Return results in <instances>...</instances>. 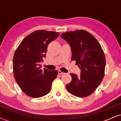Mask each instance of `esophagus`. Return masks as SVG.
<instances>
[{
    "instance_id": "obj_1",
    "label": "esophagus",
    "mask_w": 121,
    "mask_h": 121,
    "mask_svg": "<svg viewBox=\"0 0 121 121\" xmlns=\"http://www.w3.org/2000/svg\"><path fill=\"white\" fill-rule=\"evenodd\" d=\"M58 74H60V75H63V74H64V73L62 72V71H60V70H58Z\"/></svg>"
}]
</instances>
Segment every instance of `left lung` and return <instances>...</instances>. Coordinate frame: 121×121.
<instances>
[{"label":"left lung","instance_id":"obj_1","mask_svg":"<svg viewBox=\"0 0 121 121\" xmlns=\"http://www.w3.org/2000/svg\"><path fill=\"white\" fill-rule=\"evenodd\" d=\"M60 36L70 46L72 60L75 61L81 70L79 77L70 74L72 79L66 89L79 97L90 95L105 75L106 59L101 46L92 35L82 30L63 33Z\"/></svg>","mask_w":121,"mask_h":121}]
</instances>
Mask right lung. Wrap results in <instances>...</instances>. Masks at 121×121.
Instances as JSON below:
<instances>
[{
	"mask_svg": "<svg viewBox=\"0 0 121 121\" xmlns=\"http://www.w3.org/2000/svg\"><path fill=\"white\" fill-rule=\"evenodd\" d=\"M59 33L37 30L27 35L18 46L13 57L15 79L22 91L29 96L38 98L51 91L57 70L41 69L40 62L46 58L48 44Z\"/></svg>",
	"mask_w": 121,
	"mask_h": 121,
	"instance_id": "right-lung-1",
	"label": "right lung"
}]
</instances>
